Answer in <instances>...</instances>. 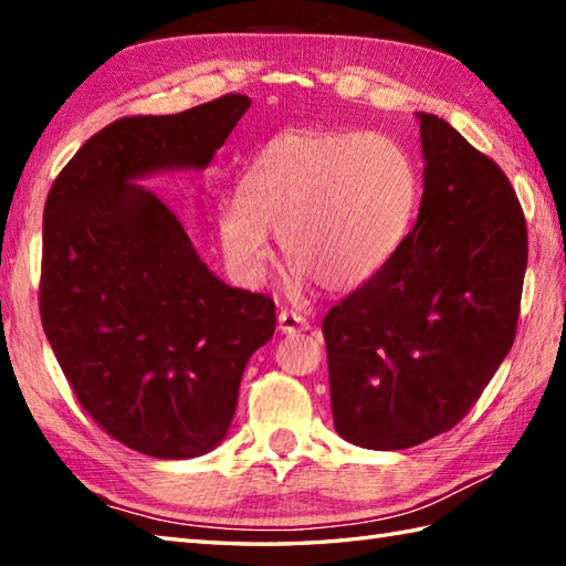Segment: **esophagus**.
Masks as SVG:
<instances>
[{
	"instance_id": "obj_1",
	"label": "esophagus",
	"mask_w": 566,
	"mask_h": 566,
	"mask_svg": "<svg viewBox=\"0 0 566 566\" xmlns=\"http://www.w3.org/2000/svg\"><path fill=\"white\" fill-rule=\"evenodd\" d=\"M276 328L284 335L302 333L308 328V321L302 314H296V311H280V316H276Z\"/></svg>"
}]
</instances>
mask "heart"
<instances>
[{
	"label": "heart",
	"instance_id": "obj_1",
	"mask_svg": "<svg viewBox=\"0 0 566 566\" xmlns=\"http://www.w3.org/2000/svg\"><path fill=\"white\" fill-rule=\"evenodd\" d=\"M416 203V167L391 138L286 130L250 163L243 195L221 201L219 238L243 280L268 268L272 231L294 284L353 292L401 250Z\"/></svg>",
	"mask_w": 566,
	"mask_h": 566
}]
</instances>
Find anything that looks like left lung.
Wrapping results in <instances>:
<instances>
[{"mask_svg": "<svg viewBox=\"0 0 566 566\" xmlns=\"http://www.w3.org/2000/svg\"><path fill=\"white\" fill-rule=\"evenodd\" d=\"M416 118V226L323 318L335 430L367 450H406L460 423L515 340L527 268L509 177L436 114Z\"/></svg>", "mask_w": 566, "mask_h": 566, "instance_id": "1", "label": "left lung"}]
</instances>
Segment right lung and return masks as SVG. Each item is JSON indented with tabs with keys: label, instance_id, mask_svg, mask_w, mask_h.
Returning <instances> with one entry per match:
<instances>
[{
	"label": "right lung",
	"instance_id": "1",
	"mask_svg": "<svg viewBox=\"0 0 566 566\" xmlns=\"http://www.w3.org/2000/svg\"><path fill=\"white\" fill-rule=\"evenodd\" d=\"M245 94L126 116L75 153L43 211L41 321L72 391L126 448L189 460L219 444L274 302L228 286L140 179L207 170Z\"/></svg>",
	"mask_w": 566,
	"mask_h": 566
}]
</instances>
